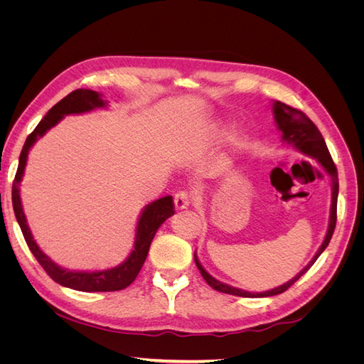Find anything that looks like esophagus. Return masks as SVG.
Returning a JSON list of instances; mask_svg holds the SVG:
<instances>
[{"label":"esophagus","instance_id":"1","mask_svg":"<svg viewBox=\"0 0 364 364\" xmlns=\"http://www.w3.org/2000/svg\"><path fill=\"white\" fill-rule=\"evenodd\" d=\"M191 203V194L186 190H181L174 194V206L176 209H185Z\"/></svg>","mask_w":364,"mask_h":364}]
</instances>
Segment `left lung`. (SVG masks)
<instances>
[{"label": "left lung", "mask_w": 364, "mask_h": 364, "mask_svg": "<svg viewBox=\"0 0 364 364\" xmlns=\"http://www.w3.org/2000/svg\"><path fill=\"white\" fill-rule=\"evenodd\" d=\"M273 114H274V121L279 127V130L282 132V139L287 142V144L296 147L297 150H301L305 155L316 158L318 162L322 164V167L326 170V173L331 178V186H333V200H331V215H329V226H328V232L326 237L323 240V243L321 246V249L317 250V253L314 255V258L308 262V266L296 277L289 281L287 284L281 285V287H277L269 291L264 293H249V291H243L235 287H230V285H226L223 282H220L217 279H214L211 274H209L203 267L202 264L197 259L196 253H194V261L196 266L199 269V272L202 273L203 279L208 282L209 287H213L214 290L220 291V293H228V294H234V296H241V297H266V296H274V294H281L285 290H289L291 285L299 279L304 273H306L310 270V267L316 262V259L321 257V253L326 249V246L329 245V240H331L334 229H336V222H337V197H338V176H337V167L336 164L329 155V150L326 147V142L322 136L321 132L316 127V124L313 121L308 118L302 111L296 107H291L285 103L281 102H274L273 103Z\"/></svg>", "instance_id": "1"}]
</instances>
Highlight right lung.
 Returning a JSON list of instances; mask_svg holds the SVG:
<instances>
[{
  "mask_svg": "<svg viewBox=\"0 0 364 364\" xmlns=\"http://www.w3.org/2000/svg\"><path fill=\"white\" fill-rule=\"evenodd\" d=\"M105 106L106 103L103 102L100 94L91 90H85V87L70 92L67 97L62 98L59 103L54 105L47 112V115L41 119V123L36 126V129L27 136L24 147L21 150L18 170L14 181V186H12V203H14V211H15L16 220L21 230H23V235L26 238L28 249L31 250L33 255H35L42 269L47 272V274L53 281H56L58 284L63 285V287L79 290V291H90V293L91 291H118L129 287V285L135 281L142 267V264H144L147 258L151 240L155 237L156 230L165 220L174 214L173 197L171 196L161 197V199L151 202L150 205L146 206L136 226L135 247L123 264H119V266L114 269L102 270V272H71L56 266V264H54L46 253L38 247L36 241L33 240V235L30 232L27 220L23 211V205H21L19 183L24 174L28 150L33 144H35L38 138H41L53 126H56L60 121V118H63V115L83 114L87 111H92L95 107H105Z\"/></svg>",
  "mask_w": 364,
  "mask_h": 364,
  "instance_id": "obj_1",
  "label": "right lung"
}]
</instances>
